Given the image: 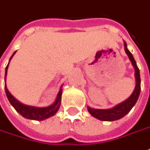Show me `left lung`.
<instances>
[{
    "label": "left lung",
    "instance_id": "obj_1",
    "mask_svg": "<svg viewBox=\"0 0 150 150\" xmlns=\"http://www.w3.org/2000/svg\"><path fill=\"white\" fill-rule=\"evenodd\" d=\"M124 42V50L126 52L127 55L129 57L132 64L135 69V79H136V86L134 88L133 92L131 94L127 100H123L121 103L116 105L114 107L106 110L102 109H95L90 106H88V110L89 114L94 118L101 120V121H115L118 119H122L125 115L129 113V111L132 109L134 105L137 103V100L140 96L141 93V76H140V70L137 67V62L134 59L132 54L131 53L129 50L127 48V43Z\"/></svg>",
    "mask_w": 150,
    "mask_h": 150
}]
</instances>
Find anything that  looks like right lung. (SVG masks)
<instances>
[{"instance_id": "right-lung-1", "label": "right lung", "mask_w": 150, "mask_h": 150, "mask_svg": "<svg viewBox=\"0 0 150 150\" xmlns=\"http://www.w3.org/2000/svg\"><path fill=\"white\" fill-rule=\"evenodd\" d=\"M16 51L12 54L9 61V63L6 67V74H5V89H6V94L7 96L8 100L10 102V104L13 105V107L16 110L17 112H18L25 119H32V120H37V121H42L46 119H49L55 115L61 105V100H62V85L61 86L60 89L57 93L56 99L54 100L53 104H51L49 106L45 107H36V106H32V105H28L21 103L19 100H18L13 97L11 93H9V90L6 86V75H7V70L9 67V64L10 60L12 59L13 55L15 54Z\"/></svg>"}]
</instances>
